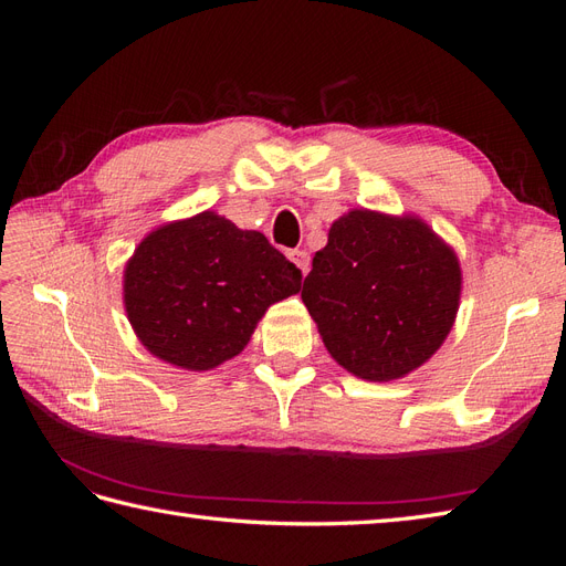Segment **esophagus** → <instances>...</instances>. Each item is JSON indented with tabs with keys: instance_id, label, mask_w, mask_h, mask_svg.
<instances>
[{
	"instance_id": "obj_1",
	"label": "esophagus",
	"mask_w": 566,
	"mask_h": 566,
	"mask_svg": "<svg viewBox=\"0 0 566 566\" xmlns=\"http://www.w3.org/2000/svg\"><path fill=\"white\" fill-rule=\"evenodd\" d=\"M287 260L293 262L302 273L310 271V254H306L304 250H290L287 252Z\"/></svg>"
}]
</instances>
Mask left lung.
<instances>
[{"mask_svg":"<svg viewBox=\"0 0 566 566\" xmlns=\"http://www.w3.org/2000/svg\"><path fill=\"white\" fill-rule=\"evenodd\" d=\"M460 293L458 254L424 219L354 208L314 254L302 302L342 368L391 382L437 354Z\"/></svg>","mask_w":566,"mask_h":566,"instance_id":"1","label":"left lung"}]
</instances>
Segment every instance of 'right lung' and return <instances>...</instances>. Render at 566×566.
Segmentation results:
<instances>
[{
    "instance_id": "add662e5",
    "label": "right lung",
    "mask_w": 566,
    "mask_h": 566,
    "mask_svg": "<svg viewBox=\"0 0 566 566\" xmlns=\"http://www.w3.org/2000/svg\"><path fill=\"white\" fill-rule=\"evenodd\" d=\"M302 287L264 233L212 210L153 229L123 273L134 335L165 364L212 370L241 354L271 304Z\"/></svg>"
}]
</instances>
